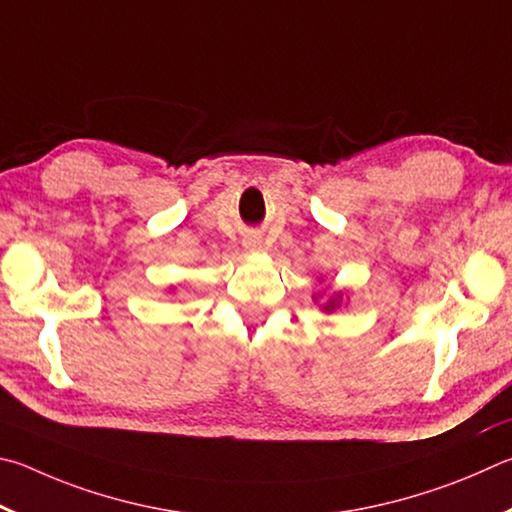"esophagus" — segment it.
Returning a JSON list of instances; mask_svg holds the SVG:
<instances>
[{"instance_id": "1", "label": "esophagus", "mask_w": 512, "mask_h": 512, "mask_svg": "<svg viewBox=\"0 0 512 512\" xmlns=\"http://www.w3.org/2000/svg\"><path fill=\"white\" fill-rule=\"evenodd\" d=\"M245 247H247V249H258V247H261V242H258L256 238H249V240L245 242Z\"/></svg>"}]
</instances>
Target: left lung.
<instances>
[{
	"label": "left lung",
	"mask_w": 512,
	"mask_h": 512,
	"mask_svg": "<svg viewBox=\"0 0 512 512\" xmlns=\"http://www.w3.org/2000/svg\"><path fill=\"white\" fill-rule=\"evenodd\" d=\"M324 310H335V301H328V306Z\"/></svg>",
	"instance_id": "1"
}]
</instances>
